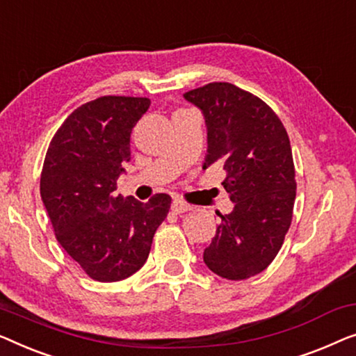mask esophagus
Wrapping results in <instances>:
<instances>
[{
  "label": "esophagus",
  "mask_w": 356,
  "mask_h": 356,
  "mask_svg": "<svg viewBox=\"0 0 356 356\" xmlns=\"http://www.w3.org/2000/svg\"><path fill=\"white\" fill-rule=\"evenodd\" d=\"M171 208H172L174 213H187V211H190V209H192L193 207H192V204L182 202V200H174Z\"/></svg>",
  "instance_id": "34e87169"
}]
</instances>
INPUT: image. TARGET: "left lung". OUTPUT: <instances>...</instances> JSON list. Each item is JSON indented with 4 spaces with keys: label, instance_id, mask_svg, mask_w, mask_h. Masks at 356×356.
I'll use <instances>...</instances> for the list:
<instances>
[{
    "label": "left lung",
    "instance_id": "obj_1",
    "mask_svg": "<svg viewBox=\"0 0 356 356\" xmlns=\"http://www.w3.org/2000/svg\"><path fill=\"white\" fill-rule=\"evenodd\" d=\"M184 97L207 119L203 169L222 164L234 202L232 213H218L204 264L229 280L257 276L276 258L292 222L297 182L287 130L261 98L232 83L213 82Z\"/></svg>",
    "mask_w": 356,
    "mask_h": 356
}]
</instances>
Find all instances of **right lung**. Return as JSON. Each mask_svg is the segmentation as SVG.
Wrapping results in <instances>:
<instances>
[{"label": "right lung", "mask_w": 356, "mask_h": 356, "mask_svg": "<svg viewBox=\"0 0 356 356\" xmlns=\"http://www.w3.org/2000/svg\"><path fill=\"white\" fill-rule=\"evenodd\" d=\"M148 108L140 97L85 103L56 130L44 156L40 195L54 235L98 282H118L143 266L171 208L166 193L147 203L114 193L130 161V134Z\"/></svg>", "instance_id": "obj_1"}]
</instances>
